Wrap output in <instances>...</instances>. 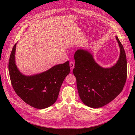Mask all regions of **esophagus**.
Masks as SVG:
<instances>
[{
    "label": "esophagus",
    "instance_id": "1",
    "mask_svg": "<svg viewBox=\"0 0 135 135\" xmlns=\"http://www.w3.org/2000/svg\"><path fill=\"white\" fill-rule=\"evenodd\" d=\"M70 69L72 71L73 70V69L74 68V62H73V61H71L70 62Z\"/></svg>",
    "mask_w": 135,
    "mask_h": 135
}]
</instances>
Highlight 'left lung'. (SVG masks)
Here are the masks:
<instances>
[{
	"instance_id": "obj_1",
	"label": "left lung",
	"mask_w": 135,
	"mask_h": 135,
	"mask_svg": "<svg viewBox=\"0 0 135 135\" xmlns=\"http://www.w3.org/2000/svg\"><path fill=\"white\" fill-rule=\"evenodd\" d=\"M120 54L117 63L111 68L100 67L91 54L78 50L74 55L73 74L76 79L81 100L89 107L99 108L113 100L122 91L127 76L126 55L123 45L116 36Z\"/></svg>"
}]
</instances>
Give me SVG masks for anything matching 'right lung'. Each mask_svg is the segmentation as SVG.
Instances as JSON below:
<instances>
[{
	"instance_id": "right-lung-1",
	"label": "right lung",
	"mask_w": 135,
	"mask_h": 135,
	"mask_svg": "<svg viewBox=\"0 0 135 135\" xmlns=\"http://www.w3.org/2000/svg\"><path fill=\"white\" fill-rule=\"evenodd\" d=\"M16 43L9 60L8 69L11 84L21 99L31 107L44 109L56 101L64 80L70 73L69 61L52 67L50 70L32 76L22 74L15 64Z\"/></svg>"
}]
</instances>
